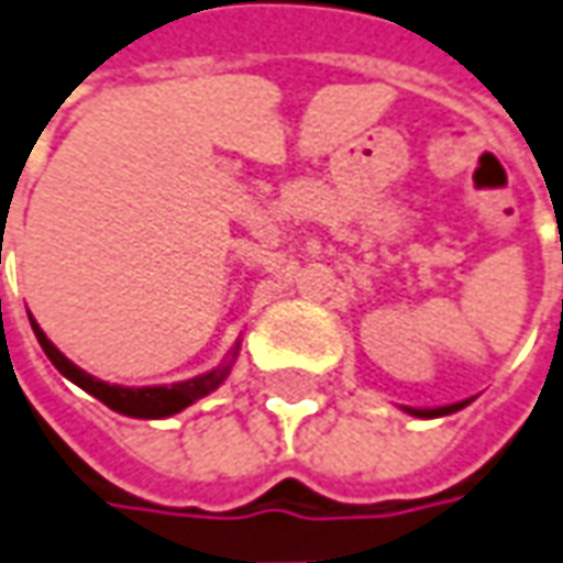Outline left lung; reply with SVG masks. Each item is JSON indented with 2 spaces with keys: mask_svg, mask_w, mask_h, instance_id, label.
Here are the masks:
<instances>
[{
  "mask_svg": "<svg viewBox=\"0 0 563 563\" xmlns=\"http://www.w3.org/2000/svg\"><path fill=\"white\" fill-rule=\"evenodd\" d=\"M465 402H452V406H440V409H406L409 415H415V418H440V415H452L459 412V409H465Z\"/></svg>",
  "mask_w": 563,
  "mask_h": 563,
  "instance_id": "8db88e82",
  "label": "left lung"
}]
</instances>
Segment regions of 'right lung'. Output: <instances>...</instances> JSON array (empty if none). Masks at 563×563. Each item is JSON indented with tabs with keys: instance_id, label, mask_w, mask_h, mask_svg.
I'll return each mask as SVG.
<instances>
[{
	"instance_id": "obj_1",
	"label": "right lung",
	"mask_w": 563,
	"mask_h": 563,
	"mask_svg": "<svg viewBox=\"0 0 563 563\" xmlns=\"http://www.w3.org/2000/svg\"><path fill=\"white\" fill-rule=\"evenodd\" d=\"M30 325H33V334H36V341H40V346L45 350V356L52 360V365L62 372L64 378H70L77 387H82L86 394H92L96 399H101L108 409H114V412L120 415H130V418H167V415L183 412L185 406H191L195 399L213 394L222 380H225L229 368H232V365L225 362V365L207 372V375L179 380V384H169V387H117V384H104V380L92 378V375H86L82 368H77L55 343L45 338L43 328L33 322V316H30Z\"/></svg>"
}]
</instances>
